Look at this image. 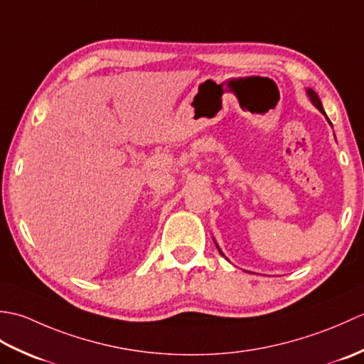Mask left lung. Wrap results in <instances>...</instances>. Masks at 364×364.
<instances>
[{
  "label": "left lung",
  "mask_w": 364,
  "mask_h": 364,
  "mask_svg": "<svg viewBox=\"0 0 364 364\" xmlns=\"http://www.w3.org/2000/svg\"><path fill=\"white\" fill-rule=\"evenodd\" d=\"M306 95H308V98H310V102L313 103V106L314 107H318V109L323 114V115H326V111H323V107H322V102H321V98H319V95L318 94H316V92L313 90V89H310V87H308L306 89ZM326 119H327V122L330 123V120H328V117H327V115H326ZM330 125H331V123H330ZM215 242V241H214ZM215 247H218V250H219V253L222 255V257H225V255H223L222 253V250H220V247L218 245V242H215Z\"/></svg>",
  "instance_id": "1"
}]
</instances>
